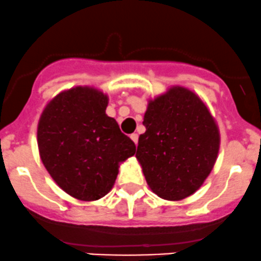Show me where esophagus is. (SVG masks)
Listing matches in <instances>:
<instances>
[{
	"mask_svg": "<svg viewBox=\"0 0 261 261\" xmlns=\"http://www.w3.org/2000/svg\"><path fill=\"white\" fill-rule=\"evenodd\" d=\"M130 139L134 142V144H137L138 143V134H136V133L130 134Z\"/></svg>",
	"mask_w": 261,
	"mask_h": 261,
	"instance_id": "esophagus-1",
	"label": "esophagus"
}]
</instances>
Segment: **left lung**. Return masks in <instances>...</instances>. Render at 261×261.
Instances as JSON below:
<instances>
[{"label":"left lung","mask_w":261,"mask_h":261,"mask_svg":"<svg viewBox=\"0 0 261 261\" xmlns=\"http://www.w3.org/2000/svg\"><path fill=\"white\" fill-rule=\"evenodd\" d=\"M143 125L136 158L149 189L168 201L193 195L220 149L219 125L205 101L189 88L173 85L149 99Z\"/></svg>","instance_id":"1"}]
</instances>
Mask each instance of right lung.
<instances>
[{"mask_svg": "<svg viewBox=\"0 0 261 261\" xmlns=\"http://www.w3.org/2000/svg\"><path fill=\"white\" fill-rule=\"evenodd\" d=\"M108 101L100 89L74 87L54 96L40 115V158L56 185L76 200L104 197L120 163L136 153L133 141L107 115Z\"/></svg>", "mask_w": 261, "mask_h": 261, "instance_id": "obj_1", "label": "right lung"}]
</instances>
